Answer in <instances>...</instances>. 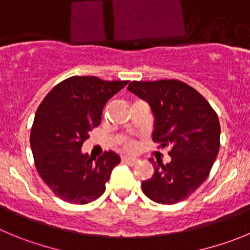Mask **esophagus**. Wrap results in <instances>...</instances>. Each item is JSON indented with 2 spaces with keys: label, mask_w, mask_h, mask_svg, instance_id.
<instances>
[{
  "label": "esophagus",
  "mask_w": 250,
  "mask_h": 250,
  "mask_svg": "<svg viewBox=\"0 0 250 250\" xmlns=\"http://www.w3.org/2000/svg\"><path fill=\"white\" fill-rule=\"evenodd\" d=\"M122 162L125 163V164L130 165V167H133V165H136L137 163H138V159H136V158H130V157H122Z\"/></svg>",
  "instance_id": "34e87169"
}]
</instances>
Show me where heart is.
Segmentation results:
<instances>
[{
  "mask_svg": "<svg viewBox=\"0 0 250 250\" xmlns=\"http://www.w3.org/2000/svg\"><path fill=\"white\" fill-rule=\"evenodd\" d=\"M121 144L127 151H134L137 149V143L134 141H130V139H123V141H121Z\"/></svg>",
  "mask_w": 250,
  "mask_h": 250,
  "instance_id": "b5f03b06",
  "label": "heart"
}]
</instances>
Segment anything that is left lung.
<instances>
[{"label": "left lung", "instance_id": "8db88e82", "mask_svg": "<svg viewBox=\"0 0 250 250\" xmlns=\"http://www.w3.org/2000/svg\"><path fill=\"white\" fill-rule=\"evenodd\" d=\"M148 102L154 116L153 141L169 146L167 164L154 167L142 190L154 202L174 205L195 192L208 176L220 150V121L195 88L179 80L132 81L127 87Z\"/></svg>", "mask_w": 250, "mask_h": 250}]
</instances>
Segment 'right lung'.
<instances>
[{
	"instance_id": "add662e5",
	"label": "right lung",
	"mask_w": 250,
	"mask_h": 250,
	"mask_svg": "<svg viewBox=\"0 0 250 250\" xmlns=\"http://www.w3.org/2000/svg\"><path fill=\"white\" fill-rule=\"evenodd\" d=\"M127 83L72 76L58 83L37 109L30 130L37 171L62 201L85 205L106 190L120 155L109 150L96 159L81 148L88 132L101 123L106 102Z\"/></svg>"
}]
</instances>
